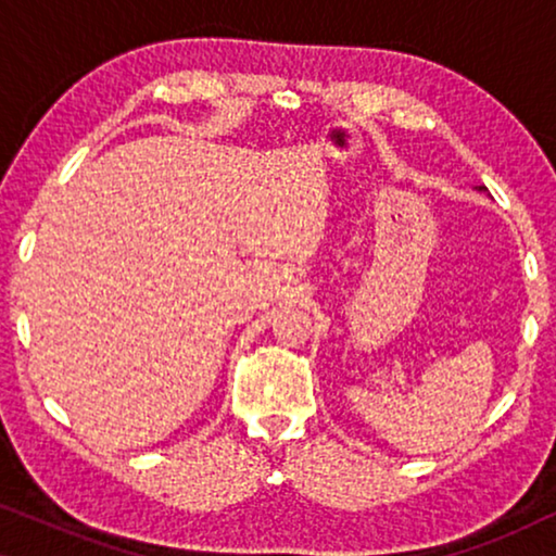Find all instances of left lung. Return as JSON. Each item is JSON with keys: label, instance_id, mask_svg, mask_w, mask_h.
<instances>
[{"label": "left lung", "instance_id": "obj_1", "mask_svg": "<svg viewBox=\"0 0 556 556\" xmlns=\"http://www.w3.org/2000/svg\"><path fill=\"white\" fill-rule=\"evenodd\" d=\"M478 192H485V187H478Z\"/></svg>", "mask_w": 556, "mask_h": 556}]
</instances>
